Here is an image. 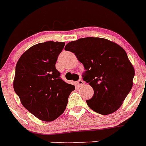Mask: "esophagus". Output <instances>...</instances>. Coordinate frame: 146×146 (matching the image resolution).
I'll use <instances>...</instances> for the list:
<instances>
[{
    "mask_svg": "<svg viewBox=\"0 0 146 146\" xmlns=\"http://www.w3.org/2000/svg\"><path fill=\"white\" fill-rule=\"evenodd\" d=\"M84 84H85L84 81H83V80H81V79H80V80H78L77 81V85L79 86V87H80V86H83Z\"/></svg>",
    "mask_w": 146,
    "mask_h": 146,
    "instance_id": "1",
    "label": "esophagus"
}]
</instances>
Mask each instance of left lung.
<instances>
[{
  "label": "left lung",
  "instance_id": "obj_1",
  "mask_svg": "<svg viewBox=\"0 0 146 146\" xmlns=\"http://www.w3.org/2000/svg\"><path fill=\"white\" fill-rule=\"evenodd\" d=\"M65 50L75 53L86 69L83 80L94 90L86 100L90 108L102 115L116 111L131 91L135 75L124 49L106 38L88 37L70 42Z\"/></svg>",
  "mask_w": 146,
  "mask_h": 146
}]
</instances>
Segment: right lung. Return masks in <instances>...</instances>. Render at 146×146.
<instances>
[{"label": "right lung", "instance_id": "obj_1", "mask_svg": "<svg viewBox=\"0 0 146 146\" xmlns=\"http://www.w3.org/2000/svg\"><path fill=\"white\" fill-rule=\"evenodd\" d=\"M64 42L47 41L32 46L15 66L13 88L30 113L43 121H53L66 109L75 86L60 78L56 68Z\"/></svg>", "mask_w": 146, "mask_h": 146}]
</instances>
